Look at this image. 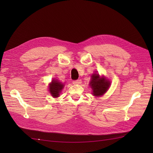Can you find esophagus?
<instances>
[{
    "mask_svg": "<svg viewBox=\"0 0 153 153\" xmlns=\"http://www.w3.org/2000/svg\"><path fill=\"white\" fill-rule=\"evenodd\" d=\"M81 82H82V80L80 79H78V80H74L73 81V84H80Z\"/></svg>",
    "mask_w": 153,
    "mask_h": 153,
    "instance_id": "esophagus-1",
    "label": "esophagus"
}]
</instances>
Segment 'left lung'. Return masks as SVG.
Wrapping results in <instances>:
<instances>
[{
  "label": "left lung",
  "mask_w": 153,
  "mask_h": 153,
  "mask_svg": "<svg viewBox=\"0 0 153 153\" xmlns=\"http://www.w3.org/2000/svg\"><path fill=\"white\" fill-rule=\"evenodd\" d=\"M90 85L92 89V94L95 96L103 95L108 89L110 82L103 77H100L98 74H94L92 76Z\"/></svg>",
  "instance_id": "1"
}]
</instances>
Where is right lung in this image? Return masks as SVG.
<instances>
[{
	"instance_id": "obj_1",
	"label": "right lung",
	"mask_w": 153,
	"mask_h": 153,
	"mask_svg": "<svg viewBox=\"0 0 153 153\" xmlns=\"http://www.w3.org/2000/svg\"><path fill=\"white\" fill-rule=\"evenodd\" d=\"M63 87L64 85L61 82L53 80L52 83L49 85V91L53 97L56 98V97L59 96V94L61 93Z\"/></svg>"
}]
</instances>
